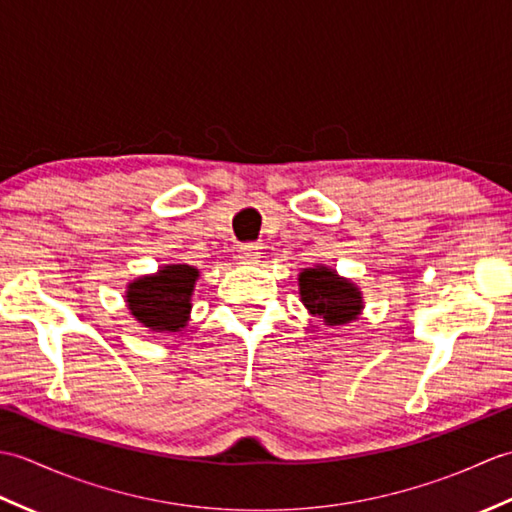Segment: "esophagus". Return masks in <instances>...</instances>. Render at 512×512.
I'll return each mask as SVG.
<instances>
[{"instance_id":"esophagus-1","label":"esophagus","mask_w":512,"mask_h":512,"mask_svg":"<svg viewBox=\"0 0 512 512\" xmlns=\"http://www.w3.org/2000/svg\"><path fill=\"white\" fill-rule=\"evenodd\" d=\"M237 257H239V262H242V264H257L259 257H262V250H259V246L246 244V246L239 248Z\"/></svg>"}]
</instances>
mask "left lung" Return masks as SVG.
<instances>
[{"mask_svg": "<svg viewBox=\"0 0 512 512\" xmlns=\"http://www.w3.org/2000/svg\"><path fill=\"white\" fill-rule=\"evenodd\" d=\"M299 297L308 314L328 328H341L363 314V292L334 268L317 264L299 273Z\"/></svg>", "mask_w": 512, "mask_h": 512, "instance_id": "obj_1", "label": "left lung"}]
</instances>
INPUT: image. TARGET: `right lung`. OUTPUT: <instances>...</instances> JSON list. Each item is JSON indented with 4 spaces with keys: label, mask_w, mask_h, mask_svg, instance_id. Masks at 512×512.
Returning a JSON list of instances; mask_svg holds the SVG:
<instances>
[{
    "label": "right lung",
    "mask_w": 512,
    "mask_h": 512,
    "mask_svg": "<svg viewBox=\"0 0 512 512\" xmlns=\"http://www.w3.org/2000/svg\"><path fill=\"white\" fill-rule=\"evenodd\" d=\"M200 270L189 264H165L156 273L129 281L125 303L132 317L151 334H176L191 319V297Z\"/></svg>",
    "instance_id": "1"
}]
</instances>
